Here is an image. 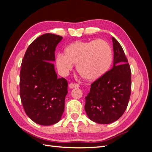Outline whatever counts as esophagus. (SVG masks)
Returning a JSON list of instances; mask_svg holds the SVG:
<instances>
[{
  "mask_svg": "<svg viewBox=\"0 0 152 152\" xmlns=\"http://www.w3.org/2000/svg\"><path fill=\"white\" fill-rule=\"evenodd\" d=\"M79 87V85L77 83H75V82H72V83L70 84V85H69V87H70V89L77 88V87Z\"/></svg>",
  "mask_w": 152,
  "mask_h": 152,
  "instance_id": "esophagus-1",
  "label": "esophagus"
}]
</instances>
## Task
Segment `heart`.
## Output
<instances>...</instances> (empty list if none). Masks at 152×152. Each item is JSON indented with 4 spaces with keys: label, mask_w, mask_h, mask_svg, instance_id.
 <instances>
[{
    "label": "heart",
    "mask_w": 152,
    "mask_h": 152,
    "mask_svg": "<svg viewBox=\"0 0 152 152\" xmlns=\"http://www.w3.org/2000/svg\"><path fill=\"white\" fill-rule=\"evenodd\" d=\"M112 60V49L106 41H76L65 49L64 55H58L56 66L63 75H66L77 64V71L82 78L94 81L109 70Z\"/></svg>",
    "instance_id": "b5f03b06"
}]
</instances>
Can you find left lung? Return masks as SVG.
I'll list each match as a JSON object with an SVG mask.
<instances>
[{"instance_id": "obj_1", "label": "left lung", "mask_w": 152, "mask_h": 152, "mask_svg": "<svg viewBox=\"0 0 152 152\" xmlns=\"http://www.w3.org/2000/svg\"><path fill=\"white\" fill-rule=\"evenodd\" d=\"M113 66L111 70L91 85L86 97L85 110L92 121L112 123L121 117L131 96V71L124 50L112 37Z\"/></svg>"}]
</instances>
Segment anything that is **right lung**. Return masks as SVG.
I'll use <instances>...</instances> for the list:
<instances>
[{
  "instance_id": "obj_1",
  "label": "right lung",
  "mask_w": 152,
  "mask_h": 152,
  "mask_svg": "<svg viewBox=\"0 0 152 152\" xmlns=\"http://www.w3.org/2000/svg\"><path fill=\"white\" fill-rule=\"evenodd\" d=\"M61 36L45 34L28 46L23 59L20 76V94L25 112L31 120L42 126L60 121L65 110L68 82L58 79L51 62Z\"/></svg>"
}]
</instances>
